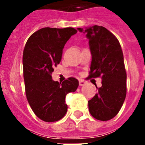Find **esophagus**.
I'll use <instances>...</instances> for the list:
<instances>
[{
	"label": "esophagus",
	"instance_id": "1",
	"mask_svg": "<svg viewBox=\"0 0 145 145\" xmlns=\"http://www.w3.org/2000/svg\"><path fill=\"white\" fill-rule=\"evenodd\" d=\"M79 84H80V86H84V85H85V84H86V81H85V80H80Z\"/></svg>",
	"mask_w": 145,
	"mask_h": 145
}]
</instances>
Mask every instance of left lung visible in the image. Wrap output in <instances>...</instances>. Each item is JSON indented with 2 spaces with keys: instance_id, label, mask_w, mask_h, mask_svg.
Listing matches in <instances>:
<instances>
[{
  "instance_id": "1",
  "label": "left lung",
  "mask_w": 145,
  "mask_h": 145,
  "mask_svg": "<svg viewBox=\"0 0 145 145\" xmlns=\"http://www.w3.org/2000/svg\"><path fill=\"white\" fill-rule=\"evenodd\" d=\"M83 31L80 28H77ZM89 39L92 54L89 75L86 78H101V86L88 101L89 110L101 121L118 114L126 95V71L119 40L103 26L94 25L84 30Z\"/></svg>"
}]
</instances>
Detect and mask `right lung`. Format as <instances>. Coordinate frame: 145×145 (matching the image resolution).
<instances>
[{"label": "right lung", "mask_w": 145, "mask_h": 145, "mask_svg": "<svg viewBox=\"0 0 145 145\" xmlns=\"http://www.w3.org/2000/svg\"><path fill=\"white\" fill-rule=\"evenodd\" d=\"M77 32L74 28H44L31 35L24 48L22 64L25 89L31 108L38 118L56 122L65 115L66 95L76 91L79 82L69 77L62 83L52 80L61 61L65 44Z\"/></svg>", "instance_id": "right-lung-1"}]
</instances>
